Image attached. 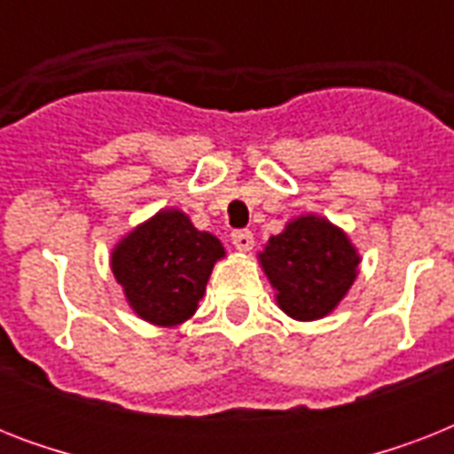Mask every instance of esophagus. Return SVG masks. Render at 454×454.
<instances>
[{"instance_id": "esophagus-1", "label": "esophagus", "mask_w": 454, "mask_h": 454, "mask_svg": "<svg viewBox=\"0 0 454 454\" xmlns=\"http://www.w3.org/2000/svg\"><path fill=\"white\" fill-rule=\"evenodd\" d=\"M231 240H233L235 249H240V252H249V249L254 247V233H252V231H247V228L233 231Z\"/></svg>"}]
</instances>
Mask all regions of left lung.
<instances>
[{
  "mask_svg": "<svg viewBox=\"0 0 454 454\" xmlns=\"http://www.w3.org/2000/svg\"><path fill=\"white\" fill-rule=\"evenodd\" d=\"M259 256L280 309L297 320L327 316L353 285L360 262L348 238L317 216L292 221Z\"/></svg>",
  "mask_w": 454,
  "mask_h": 454,
  "instance_id": "8db88e82",
  "label": "left lung"
}]
</instances>
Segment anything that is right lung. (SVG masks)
Wrapping results in <instances>:
<instances>
[{"instance_id":"right-lung-1","label":"right lung","mask_w":454,"mask_h":454,"mask_svg":"<svg viewBox=\"0 0 454 454\" xmlns=\"http://www.w3.org/2000/svg\"><path fill=\"white\" fill-rule=\"evenodd\" d=\"M221 242L176 209L160 212L131 231L113 252V273L131 309L155 325L188 320L205 294Z\"/></svg>"}]
</instances>
